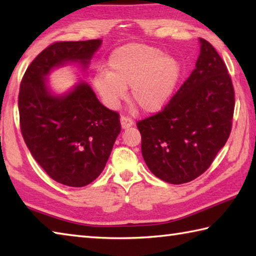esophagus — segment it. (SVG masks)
<instances>
[{
  "label": "esophagus",
  "instance_id": "34e87169",
  "mask_svg": "<svg viewBox=\"0 0 256 256\" xmlns=\"http://www.w3.org/2000/svg\"><path fill=\"white\" fill-rule=\"evenodd\" d=\"M120 126H122V128H123V130L131 128L132 125L134 124V122H133L132 120H130V118H125V116H122V118H120Z\"/></svg>",
  "mask_w": 256,
  "mask_h": 256
}]
</instances>
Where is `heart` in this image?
Masks as SVG:
<instances>
[{
    "label": "heart",
    "mask_w": 256,
    "mask_h": 256,
    "mask_svg": "<svg viewBox=\"0 0 256 256\" xmlns=\"http://www.w3.org/2000/svg\"><path fill=\"white\" fill-rule=\"evenodd\" d=\"M108 71L98 70L92 84L108 107H116L126 94L144 112L162 110L172 97L180 76V66L174 56L157 47L130 42L110 53Z\"/></svg>",
    "instance_id": "b5f03b06"
}]
</instances>
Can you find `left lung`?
Segmentation results:
<instances>
[{
  "mask_svg": "<svg viewBox=\"0 0 256 256\" xmlns=\"http://www.w3.org/2000/svg\"><path fill=\"white\" fill-rule=\"evenodd\" d=\"M198 42L196 68L170 104L138 123L146 166L170 184L203 174L232 130L235 94L230 76L214 46L203 38Z\"/></svg>",
  "mask_w": 256,
  "mask_h": 256,
  "instance_id": "1",
  "label": "left lung"
}]
</instances>
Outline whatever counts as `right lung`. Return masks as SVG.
Here are the masks:
<instances>
[{"instance_id": "obj_1", "label": "right lung", "mask_w": 256, "mask_h": 256, "mask_svg": "<svg viewBox=\"0 0 256 256\" xmlns=\"http://www.w3.org/2000/svg\"><path fill=\"white\" fill-rule=\"evenodd\" d=\"M102 42H55L32 60L20 84L26 144L50 178L72 188L88 185L102 174L120 132V115L104 106L86 81L56 94L48 76L70 64L86 71Z\"/></svg>"}]
</instances>
